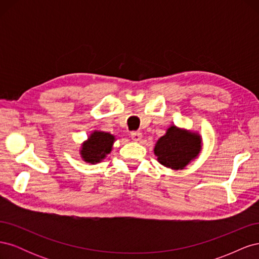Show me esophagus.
Here are the masks:
<instances>
[{
    "instance_id": "34e87169",
    "label": "esophagus",
    "mask_w": 259,
    "mask_h": 259,
    "mask_svg": "<svg viewBox=\"0 0 259 259\" xmlns=\"http://www.w3.org/2000/svg\"><path fill=\"white\" fill-rule=\"evenodd\" d=\"M131 137H132L133 140H134V142H140V140H142V138H143V134L140 132H132Z\"/></svg>"
}]
</instances>
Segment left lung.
<instances>
[{"label":"left lung","mask_w":259,"mask_h":259,"mask_svg":"<svg viewBox=\"0 0 259 259\" xmlns=\"http://www.w3.org/2000/svg\"><path fill=\"white\" fill-rule=\"evenodd\" d=\"M202 139L198 133L171 125L154 147V154L162 165L171 169H184L199 155Z\"/></svg>","instance_id":"8db88e82"}]
</instances>
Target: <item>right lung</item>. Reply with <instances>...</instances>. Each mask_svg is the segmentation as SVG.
I'll return each instance as SVG.
<instances>
[{"label":"right lung","instance_id":"add662e5","mask_svg":"<svg viewBox=\"0 0 259 259\" xmlns=\"http://www.w3.org/2000/svg\"><path fill=\"white\" fill-rule=\"evenodd\" d=\"M114 140V136L109 133L94 131L82 145L80 150L82 159L91 164L103 161L111 152Z\"/></svg>","mask_w":259,"mask_h":259}]
</instances>
